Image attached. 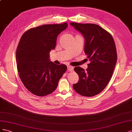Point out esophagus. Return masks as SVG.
Wrapping results in <instances>:
<instances>
[{
	"label": "esophagus",
	"mask_w": 132,
	"mask_h": 132,
	"mask_svg": "<svg viewBox=\"0 0 132 132\" xmlns=\"http://www.w3.org/2000/svg\"><path fill=\"white\" fill-rule=\"evenodd\" d=\"M67 70L69 71H72L73 70V67L71 66H67Z\"/></svg>",
	"instance_id": "obj_1"
}]
</instances>
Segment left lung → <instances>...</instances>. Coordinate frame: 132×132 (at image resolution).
Masks as SVG:
<instances>
[{
	"label": "left lung",
	"instance_id": "obj_1",
	"mask_svg": "<svg viewBox=\"0 0 132 132\" xmlns=\"http://www.w3.org/2000/svg\"><path fill=\"white\" fill-rule=\"evenodd\" d=\"M70 24L84 36L85 53L90 61L86 71L79 66L74 68L79 80L73 88L81 96L92 97L103 91L112 76L117 60L114 41L110 33L98 25Z\"/></svg>",
	"mask_w": 132,
	"mask_h": 132
}]
</instances>
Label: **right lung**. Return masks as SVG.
Masks as SVG:
<instances>
[{"label": "right lung", "instance_id": "obj_1", "mask_svg": "<svg viewBox=\"0 0 132 132\" xmlns=\"http://www.w3.org/2000/svg\"><path fill=\"white\" fill-rule=\"evenodd\" d=\"M61 24L43 25L28 30L22 35L16 52L18 73L25 87L34 95L44 96L53 92L67 66L50 61L57 36L67 28Z\"/></svg>", "mask_w": 132, "mask_h": 132}]
</instances>
